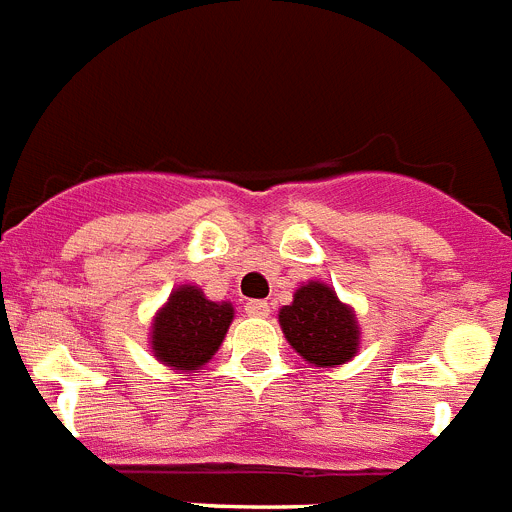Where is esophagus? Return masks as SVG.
I'll list each match as a JSON object with an SVG mask.
<instances>
[{
    "label": "esophagus",
    "instance_id": "esophagus-1",
    "mask_svg": "<svg viewBox=\"0 0 512 512\" xmlns=\"http://www.w3.org/2000/svg\"><path fill=\"white\" fill-rule=\"evenodd\" d=\"M243 310H246L248 315H253V318H266L271 307L266 300H248L246 305H243Z\"/></svg>",
    "mask_w": 512,
    "mask_h": 512
}]
</instances>
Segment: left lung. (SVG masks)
I'll list each match as a JSON object with an SVG mask.
<instances>
[{
	"label": "left lung",
	"mask_w": 512,
	"mask_h": 512,
	"mask_svg": "<svg viewBox=\"0 0 512 512\" xmlns=\"http://www.w3.org/2000/svg\"><path fill=\"white\" fill-rule=\"evenodd\" d=\"M279 323L289 346L315 366L346 364L359 348L354 310L328 284L310 282L297 289L295 302L279 312Z\"/></svg>",
	"instance_id": "obj_1"
}]
</instances>
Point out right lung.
I'll return each mask as SVG.
<instances>
[{
    "mask_svg": "<svg viewBox=\"0 0 512 512\" xmlns=\"http://www.w3.org/2000/svg\"><path fill=\"white\" fill-rule=\"evenodd\" d=\"M230 320L228 302H210L197 287H179L153 320V354L179 372H194L215 356Z\"/></svg>",
    "mask_w": 512,
    "mask_h": 512,
    "instance_id": "add662e5",
    "label": "right lung"
}]
</instances>
